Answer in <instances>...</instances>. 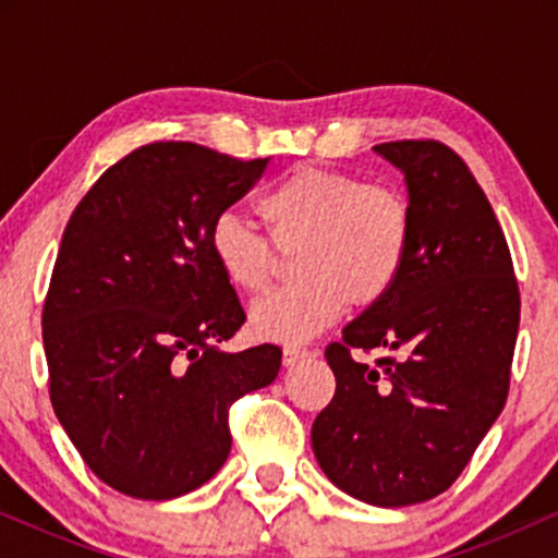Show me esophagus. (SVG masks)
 <instances>
[{
	"label": "esophagus",
	"instance_id": "obj_1",
	"mask_svg": "<svg viewBox=\"0 0 558 558\" xmlns=\"http://www.w3.org/2000/svg\"><path fill=\"white\" fill-rule=\"evenodd\" d=\"M312 351L310 349H301V345H286L283 349V364L286 367H293V364L310 360Z\"/></svg>",
	"mask_w": 558,
	"mask_h": 558
}]
</instances>
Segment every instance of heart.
Listing matches in <instances>:
<instances>
[{"instance_id":"obj_1","label":"heart","mask_w":558,"mask_h":558,"mask_svg":"<svg viewBox=\"0 0 558 558\" xmlns=\"http://www.w3.org/2000/svg\"><path fill=\"white\" fill-rule=\"evenodd\" d=\"M257 209L272 244L239 215L222 213L209 230V252L228 283L252 296L272 286L283 257H296L301 283L252 306L248 325L265 341H310L349 304H383L412 252L407 194L349 172L299 165L259 196Z\"/></svg>"}]
</instances>
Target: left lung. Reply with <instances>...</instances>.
<instances>
[{
    "instance_id": "8db88e82",
    "label": "left lung",
    "mask_w": 558,
    "mask_h": 558,
    "mask_svg": "<svg viewBox=\"0 0 558 558\" xmlns=\"http://www.w3.org/2000/svg\"><path fill=\"white\" fill-rule=\"evenodd\" d=\"M375 151L403 172L412 252L390 296L325 349L336 396L312 425V448L332 485L393 509L451 488L501 414L520 288L490 202L457 151L440 141ZM356 350L397 356L364 365Z\"/></svg>"
}]
</instances>
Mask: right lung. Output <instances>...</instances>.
Returning a JSON list of instances; mask_svg holds the SVG:
<instances>
[{"label": "right lung", "instance_id": "right-lung-1", "mask_svg": "<svg viewBox=\"0 0 558 558\" xmlns=\"http://www.w3.org/2000/svg\"><path fill=\"white\" fill-rule=\"evenodd\" d=\"M270 159L155 141L114 162L70 217L44 301L49 399L83 462L144 501L196 490L230 453L228 409L283 351H222L243 306L209 230Z\"/></svg>", "mask_w": 558, "mask_h": 558}]
</instances>
